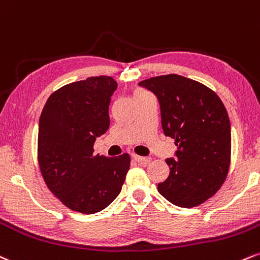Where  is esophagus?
Here are the masks:
<instances>
[{
    "label": "esophagus",
    "instance_id": "obj_1",
    "mask_svg": "<svg viewBox=\"0 0 260 260\" xmlns=\"http://www.w3.org/2000/svg\"><path fill=\"white\" fill-rule=\"evenodd\" d=\"M133 159L136 161V163H139V164H147L148 163V158H146V157H140V155H136V154H134L133 155Z\"/></svg>",
    "mask_w": 260,
    "mask_h": 260
}]
</instances>
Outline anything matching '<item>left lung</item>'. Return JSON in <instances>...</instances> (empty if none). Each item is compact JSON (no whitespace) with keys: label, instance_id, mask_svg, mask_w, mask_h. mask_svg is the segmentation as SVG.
<instances>
[{"label":"left lung","instance_id":"obj_1","mask_svg":"<svg viewBox=\"0 0 260 260\" xmlns=\"http://www.w3.org/2000/svg\"><path fill=\"white\" fill-rule=\"evenodd\" d=\"M157 97L164 135L175 140L170 173L158 191L169 202L191 208L221 187L230 167L231 126L221 100L210 88L169 74L139 82Z\"/></svg>","mask_w":260,"mask_h":260}]
</instances>
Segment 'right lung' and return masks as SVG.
<instances>
[{"label": "right lung", "mask_w": 260, "mask_h": 260, "mask_svg": "<svg viewBox=\"0 0 260 260\" xmlns=\"http://www.w3.org/2000/svg\"><path fill=\"white\" fill-rule=\"evenodd\" d=\"M111 76L72 82L48 97L39 120L42 176L64 206L84 214L107 208L120 193L129 154H93L96 137L109 127V103L117 90Z\"/></svg>", "instance_id": "add662e5"}]
</instances>
